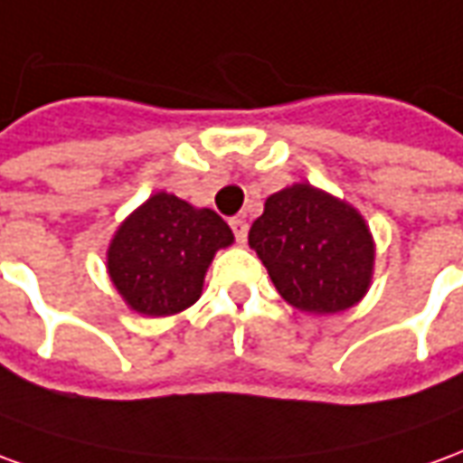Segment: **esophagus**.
Here are the masks:
<instances>
[{"label": "esophagus", "mask_w": 463, "mask_h": 463, "mask_svg": "<svg viewBox=\"0 0 463 463\" xmlns=\"http://www.w3.org/2000/svg\"><path fill=\"white\" fill-rule=\"evenodd\" d=\"M229 226H232V232H234V237H237L239 244H244L249 232L247 219H244V216H234V219H229Z\"/></svg>", "instance_id": "1"}]
</instances>
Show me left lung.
Listing matches in <instances>:
<instances>
[{
	"instance_id": "1",
	"label": "left lung",
	"mask_w": 463,
	"mask_h": 463,
	"mask_svg": "<svg viewBox=\"0 0 463 463\" xmlns=\"http://www.w3.org/2000/svg\"><path fill=\"white\" fill-rule=\"evenodd\" d=\"M277 291L291 307L336 314L362 299L373 267V241L362 214L311 184L271 194L249 229Z\"/></svg>"
}]
</instances>
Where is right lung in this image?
I'll list each match as a JSON object with an SVG mask.
<instances>
[{
  "label": "right lung",
  "instance_id": "add662e5",
  "mask_svg": "<svg viewBox=\"0 0 463 463\" xmlns=\"http://www.w3.org/2000/svg\"><path fill=\"white\" fill-rule=\"evenodd\" d=\"M232 241V229L216 212L159 192L119 226L107 267L134 311L169 317L199 299L216 249Z\"/></svg>",
  "mask_w": 463,
  "mask_h": 463
}]
</instances>
